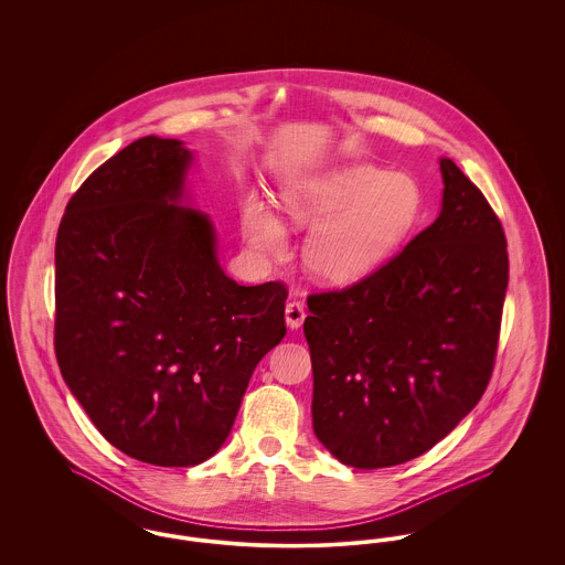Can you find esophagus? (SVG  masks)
<instances>
[{"label": "esophagus", "mask_w": 565, "mask_h": 565, "mask_svg": "<svg viewBox=\"0 0 565 565\" xmlns=\"http://www.w3.org/2000/svg\"><path fill=\"white\" fill-rule=\"evenodd\" d=\"M302 322H305V305L300 300H290L286 305V323L295 330V328H300Z\"/></svg>", "instance_id": "obj_1"}]
</instances>
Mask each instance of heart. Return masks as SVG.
Segmentation results:
<instances>
[{
  "mask_svg": "<svg viewBox=\"0 0 565 565\" xmlns=\"http://www.w3.org/2000/svg\"><path fill=\"white\" fill-rule=\"evenodd\" d=\"M296 226L311 228L305 243L309 269L323 279H358L387 260L424 212L415 178L373 164H348L298 180L281 194ZM245 237L256 249L281 254L286 228L269 205L249 194L243 207Z\"/></svg>",
  "mask_w": 565,
  "mask_h": 565,
  "instance_id": "obj_1",
  "label": "heart"
}]
</instances>
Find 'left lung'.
Segmentation results:
<instances>
[{"instance_id": "8db88e82", "label": "left lung", "mask_w": 565, "mask_h": 565, "mask_svg": "<svg viewBox=\"0 0 565 565\" xmlns=\"http://www.w3.org/2000/svg\"><path fill=\"white\" fill-rule=\"evenodd\" d=\"M443 210L385 265L307 296L313 431L341 463L398 466L430 451L493 373L509 252L500 217L451 159Z\"/></svg>"}]
</instances>
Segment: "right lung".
<instances>
[{"label":"right lung","mask_w":565,"mask_h":565,"mask_svg":"<svg viewBox=\"0 0 565 565\" xmlns=\"http://www.w3.org/2000/svg\"><path fill=\"white\" fill-rule=\"evenodd\" d=\"M190 161L178 139L129 143L74 192L54 247L61 375L109 445L167 468L214 456L286 337V286L226 277L210 217L175 205Z\"/></svg>","instance_id":"add662e5"}]
</instances>
